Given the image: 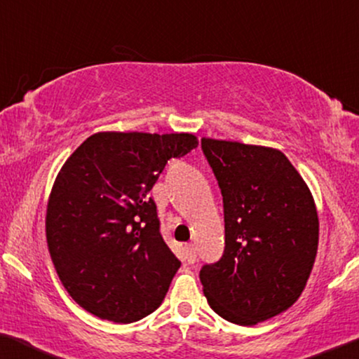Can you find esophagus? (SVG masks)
<instances>
[{
  "instance_id": "1",
  "label": "esophagus",
  "mask_w": 359,
  "mask_h": 359,
  "mask_svg": "<svg viewBox=\"0 0 359 359\" xmlns=\"http://www.w3.org/2000/svg\"><path fill=\"white\" fill-rule=\"evenodd\" d=\"M184 251H185V259H187V263L194 264L195 261H196V250H195L194 245H191V243L185 245Z\"/></svg>"
}]
</instances>
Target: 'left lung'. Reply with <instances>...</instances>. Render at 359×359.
<instances>
[{"mask_svg":"<svg viewBox=\"0 0 359 359\" xmlns=\"http://www.w3.org/2000/svg\"><path fill=\"white\" fill-rule=\"evenodd\" d=\"M224 201L226 248L203 266V293L229 323L256 325L302 295L318 255L319 217L306 182L279 149L201 138Z\"/></svg>","mask_w":359,"mask_h":359,"instance_id":"obj_1","label":"left lung"}]
</instances>
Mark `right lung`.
Segmentation results:
<instances>
[{
    "label": "right lung",
    "instance_id": "obj_1",
    "mask_svg": "<svg viewBox=\"0 0 359 359\" xmlns=\"http://www.w3.org/2000/svg\"><path fill=\"white\" fill-rule=\"evenodd\" d=\"M196 147L187 132H98L62 164L48 198L46 245L64 288L96 318L127 324L163 303L180 261L148 194L168 159Z\"/></svg>",
    "mask_w": 359,
    "mask_h": 359
}]
</instances>
